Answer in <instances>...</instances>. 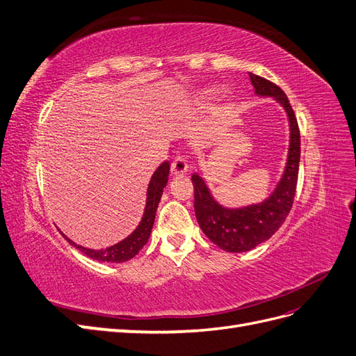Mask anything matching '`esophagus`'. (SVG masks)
<instances>
[{
  "label": "esophagus",
  "mask_w": 356,
  "mask_h": 356,
  "mask_svg": "<svg viewBox=\"0 0 356 356\" xmlns=\"http://www.w3.org/2000/svg\"><path fill=\"white\" fill-rule=\"evenodd\" d=\"M170 169L174 174H186V172L188 170V165H187V160L182 157V156H177L174 160H172L170 163Z\"/></svg>",
  "instance_id": "1"
}]
</instances>
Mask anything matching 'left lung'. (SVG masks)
<instances>
[{
  "label": "left lung",
  "instance_id": "obj_1",
  "mask_svg": "<svg viewBox=\"0 0 356 356\" xmlns=\"http://www.w3.org/2000/svg\"><path fill=\"white\" fill-rule=\"evenodd\" d=\"M251 83L258 95L273 96L284 105L291 126L289 156L285 174L273 195L261 204L245 209H225L212 199L203 179L191 177L195 187V212L203 233L224 251L243 252L267 241L284 224L293 208L300 165V129L293 106L284 90L275 83L250 72Z\"/></svg>",
  "mask_w": 356,
  "mask_h": 356
}]
</instances>
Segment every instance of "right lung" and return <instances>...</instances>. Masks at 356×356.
<instances>
[{"label":"right lung","instance_id":"1","mask_svg":"<svg viewBox=\"0 0 356 356\" xmlns=\"http://www.w3.org/2000/svg\"><path fill=\"white\" fill-rule=\"evenodd\" d=\"M169 168H170L169 161H165V163H161L154 172V175L152 177V181H149L148 190H147V207H145L143 221L138 225V229L124 241L115 243L114 246L106 248V250H89V248L75 245L63 233L62 236L71 245L77 248V250H80L83 254L92 258V260H98L102 263H123V261L131 260V258H134L139 251L143 250L149 238V233H152L161 193H163V188L168 182Z\"/></svg>","mask_w":356,"mask_h":356}]
</instances>
